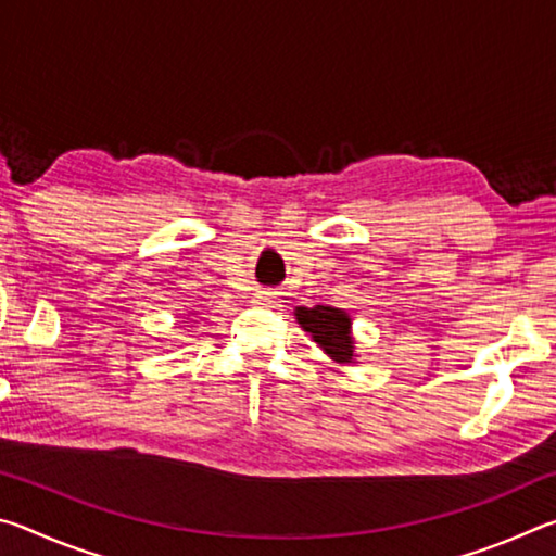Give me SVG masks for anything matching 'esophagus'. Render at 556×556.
<instances>
[{
    "label": "esophagus",
    "mask_w": 556,
    "mask_h": 556,
    "mask_svg": "<svg viewBox=\"0 0 556 556\" xmlns=\"http://www.w3.org/2000/svg\"><path fill=\"white\" fill-rule=\"evenodd\" d=\"M275 294H271V291H257L255 294V304H260V306H269V304H275Z\"/></svg>",
    "instance_id": "1"
}]
</instances>
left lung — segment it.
Masks as SVG:
<instances>
[{"label": "left lung", "mask_w": 556, "mask_h": 556, "mask_svg": "<svg viewBox=\"0 0 556 556\" xmlns=\"http://www.w3.org/2000/svg\"><path fill=\"white\" fill-rule=\"evenodd\" d=\"M296 321L304 331L312 333L314 341L338 363L353 361V336H351V318L341 308L331 306H314V308H296Z\"/></svg>", "instance_id": "obj_1"}]
</instances>
